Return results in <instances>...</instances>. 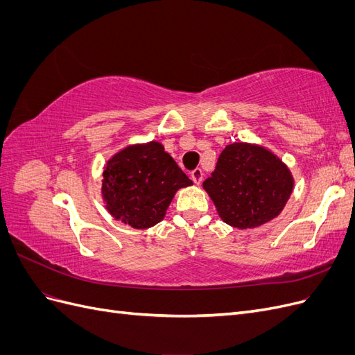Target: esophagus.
I'll return each mask as SVG.
<instances>
[{"label":"esophagus","instance_id":"obj_1","mask_svg":"<svg viewBox=\"0 0 355 355\" xmlns=\"http://www.w3.org/2000/svg\"><path fill=\"white\" fill-rule=\"evenodd\" d=\"M191 179H192V182H194L196 185H200L201 180H202V171H201V168L192 170L191 171Z\"/></svg>","mask_w":355,"mask_h":355}]
</instances>
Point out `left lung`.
Listing matches in <instances>:
<instances>
[{
	"label": "left lung",
	"mask_w": 355,
	"mask_h": 355,
	"mask_svg": "<svg viewBox=\"0 0 355 355\" xmlns=\"http://www.w3.org/2000/svg\"><path fill=\"white\" fill-rule=\"evenodd\" d=\"M292 171L270 149L234 142L202 182L220 219L234 228H257L280 214L293 192Z\"/></svg>",
	"instance_id": "1"
}]
</instances>
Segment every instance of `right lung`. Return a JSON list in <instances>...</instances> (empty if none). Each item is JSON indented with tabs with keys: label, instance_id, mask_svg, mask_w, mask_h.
I'll use <instances>...</instances> for the list:
<instances>
[{
	"label": "right lung",
	"instance_id": "right-lung-1",
	"mask_svg": "<svg viewBox=\"0 0 355 355\" xmlns=\"http://www.w3.org/2000/svg\"><path fill=\"white\" fill-rule=\"evenodd\" d=\"M103 168L106 210L135 230H148L163 220L176 191L192 185L164 146L155 141L123 148Z\"/></svg>",
	"mask_w": 355,
	"mask_h": 355
}]
</instances>
